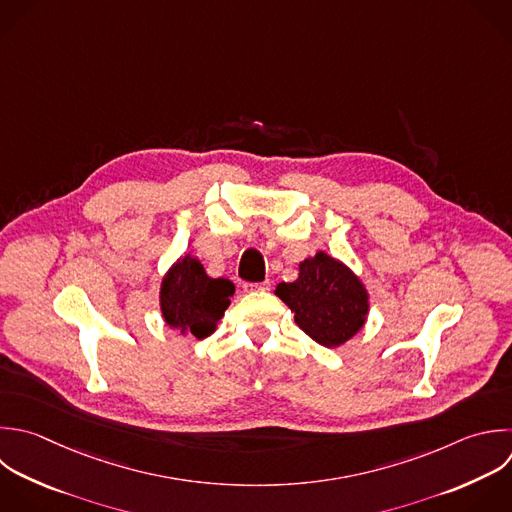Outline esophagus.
I'll use <instances>...</instances> for the list:
<instances>
[{
	"label": "esophagus",
	"instance_id": "obj_1",
	"mask_svg": "<svg viewBox=\"0 0 512 512\" xmlns=\"http://www.w3.org/2000/svg\"><path fill=\"white\" fill-rule=\"evenodd\" d=\"M242 290L248 292V294H250V292H268V290H270V282H268V280H266V282H256V284H254V282H244V284H242Z\"/></svg>",
	"mask_w": 512,
	"mask_h": 512
}]
</instances>
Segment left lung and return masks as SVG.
I'll return each instance as SVG.
<instances>
[{"instance_id":"1","label":"left lung","mask_w":512,"mask_h":512,"mask_svg":"<svg viewBox=\"0 0 512 512\" xmlns=\"http://www.w3.org/2000/svg\"><path fill=\"white\" fill-rule=\"evenodd\" d=\"M274 294L294 312L296 324L326 348L354 338L370 310V294L360 276L322 250L304 258L298 278L280 282Z\"/></svg>"}]
</instances>
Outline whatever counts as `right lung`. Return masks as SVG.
<instances>
[{
    "label": "right lung",
    "mask_w": 512,
    "mask_h": 512,
    "mask_svg": "<svg viewBox=\"0 0 512 512\" xmlns=\"http://www.w3.org/2000/svg\"><path fill=\"white\" fill-rule=\"evenodd\" d=\"M234 290L230 280L208 276L196 256L182 254L160 284L162 318L182 336L202 340L216 330Z\"/></svg>",
    "instance_id": "add662e5"
}]
</instances>
